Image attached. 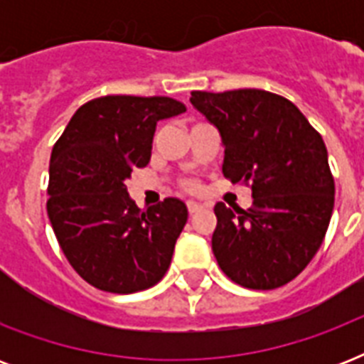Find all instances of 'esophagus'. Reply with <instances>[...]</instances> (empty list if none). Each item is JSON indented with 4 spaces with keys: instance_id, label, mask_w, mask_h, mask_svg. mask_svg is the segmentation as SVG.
I'll return each instance as SVG.
<instances>
[{
    "instance_id": "obj_1",
    "label": "esophagus",
    "mask_w": 364,
    "mask_h": 364,
    "mask_svg": "<svg viewBox=\"0 0 364 364\" xmlns=\"http://www.w3.org/2000/svg\"><path fill=\"white\" fill-rule=\"evenodd\" d=\"M187 208H188V213H191V215H194V213H200V211L204 210V205L198 204V202H188Z\"/></svg>"
}]
</instances>
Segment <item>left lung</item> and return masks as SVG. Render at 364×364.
Listing matches in <instances>:
<instances>
[{"label":"left lung","instance_id":"left-lung-1","mask_svg":"<svg viewBox=\"0 0 364 364\" xmlns=\"http://www.w3.org/2000/svg\"><path fill=\"white\" fill-rule=\"evenodd\" d=\"M225 147L223 173L251 185L253 205L217 202L211 249L221 270L247 289H276L314 259L334 208L327 147L293 102L242 88L191 94Z\"/></svg>","mask_w":364,"mask_h":364}]
</instances>
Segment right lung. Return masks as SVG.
I'll list each match as a JSON object with an SVG mask.
<instances>
[{
    "instance_id": "add662e5",
    "label": "right lung",
    "mask_w": 364,
    "mask_h": 364,
    "mask_svg": "<svg viewBox=\"0 0 364 364\" xmlns=\"http://www.w3.org/2000/svg\"><path fill=\"white\" fill-rule=\"evenodd\" d=\"M183 111L166 96L90 100L53 147L48 219L73 270L100 291L137 293L156 285L170 266L187 205L166 198L139 210L126 179L149 164L156 122Z\"/></svg>"
}]
</instances>
